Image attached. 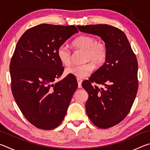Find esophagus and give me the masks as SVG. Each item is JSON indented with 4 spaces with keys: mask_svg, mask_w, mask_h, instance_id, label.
Listing matches in <instances>:
<instances>
[{
    "mask_svg": "<svg viewBox=\"0 0 150 150\" xmlns=\"http://www.w3.org/2000/svg\"><path fill=\"white\" fill-rule=\"evenodd\" d=\"M77 83H78V87L79 88H81L82 87V85H81V83H82V79L80 78H77Z\"/></svg>",
    "mask_w": 150,
    "mask_h": 150,
    "instance_id": "esophagus-1",
    "label": "esophagus"
}]
</instances>
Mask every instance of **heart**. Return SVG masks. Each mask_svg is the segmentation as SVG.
<instances>
[{
  "label": "heart",
  "instance_id": "obj_1",
  "mask_svg": "<svg viewBox=\"0 0 150 150\" xmlns=\"http://www.w3.org/2000/svg\"><path fill=\"white\" fill-rule=\"evenodd\" d=\"M73 44L77 49L85 51L84 59L85 62H93L100 66L106 62L108 55L107 46L105 42L96 41L95 38L91 35H81L75 39ZM57 57L63 65H68L71 63V51L68 45H60L57 52ZM87 62L82 65H73L67 67L65 70V74L71 75L79 78H84L89 75L94 69L93 64Z\"/></svg>",
  "mask_w": 150,
  "mask_h": 150
}]
</instances>
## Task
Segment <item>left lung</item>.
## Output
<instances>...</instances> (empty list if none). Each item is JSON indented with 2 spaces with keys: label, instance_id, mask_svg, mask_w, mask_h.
<instances>
[{
  "label": "left lung",
  "instance_id": "obj_1",
  "mask_svg": "<svg viewBox=\"0 0 150 150\" xmlns=\"http://www.w3.org/2000/svg\"><path fill=\"white\" fill-rule=\"evenodd\" d=\"M77 28L100 36L107 46L105 63L82 86L88 94L85 105L88 117L98 128H110L126 118L135 100L138 88L137 58L126 35L118 28L107 24Z\"/></svg>",
  "mask_w": 150,
  "mask_h": 150
}]
</instances>
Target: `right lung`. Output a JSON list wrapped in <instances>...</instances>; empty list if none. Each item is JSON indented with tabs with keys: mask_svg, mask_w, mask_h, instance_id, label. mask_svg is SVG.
Segmentation results:
<instances>
[{
	"mask_svg": "<svg viewBox=\"0 0 150 150\" xmlns=\"http://www.w3.org/2000/svg\"><path fill=\"white\" fill-rule=\"evenodd\" d=\"M78 30L75 26L42 24L28 29L11 58V90L18 106L32 125L52 130L62 123L77 82L67 75L54 84L64 68L57 52Z\"/></svg>",
	"mask_w": 150,
	"mask_h": 150,
	"instance_id": "right-lung-1",
	"label": "right lung"
}]
</instances>
